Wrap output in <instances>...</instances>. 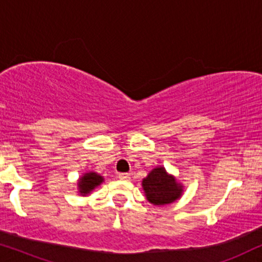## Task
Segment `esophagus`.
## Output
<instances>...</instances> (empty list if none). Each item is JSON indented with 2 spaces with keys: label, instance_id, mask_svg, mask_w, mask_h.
Wrapping results in <instances>:
<instances>
[{
  "label": "esophagus",
  "instance_id": "esophagus-1",
  "mask_svg": "<svg viewBox=\"0 0 262 262\" xmlns=\"http://www.w3.org/2000/svg\"><path fill=\"white\" fill-rule=\"evenodd\" d=\"M118 178H119L120 180H130V175L126 173H120L119 175H118Z\"/></svg>",
  "mask_w": 262,
  "mask_h": 262
}]
</instances>
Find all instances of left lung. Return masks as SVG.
Wrapping results in <instances>:
<instances>
[{
    "instance_id": "1",
    "label": "left lung",
    "mask_w": 262,
    "mask_h": 262,
    "mask_svg": "<svg viewBox=\"0 0 262 262\" xmlns=\"http://www.w3.org/2000/svg\"><path fill=\"white\" fill-rule=\"evenodd\" d=\"M142 187L146 200L156 206L174 203L184 193V185L178 182L177 178L168 173L162 166H157L150 170L142 180Z\"/></svg>"
}]
</instances>
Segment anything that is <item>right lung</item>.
Here are the masks:
<instances>
[{"label": "right lung", "mask_w": 262, "mask_h": 262, "mask_svg": "<svg viewBox=\"0 0 262 262\" xmlns=\"http://www.w3.org/2000/svg\"><path fill=\"white\" fill-rule=\"evenodd\" d=\"M105 179L96 171H87L82 174L77 180V193L82 196L89 195L94 189L102 184Z\"/></svg>", "instance_id": "1"}]
</instances>
